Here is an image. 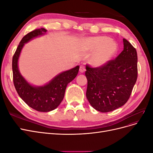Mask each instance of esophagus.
<instances>
[{
  "label": "esophagus",
  "mask_w": 153,
  "mask_h": 153,
  "mask_svg": "<svg viewBox=\"0 0 153 153\" xmlns=\"http://www.w3.org/2000/svg\"><path fill=\"white\" fill-rule=\"evenodd\" d=\"M79 70H80V73H84L85 71V68L84 66H80Z\"/></svg>",
  "instance_id": "obj_1"
}]
</instances>
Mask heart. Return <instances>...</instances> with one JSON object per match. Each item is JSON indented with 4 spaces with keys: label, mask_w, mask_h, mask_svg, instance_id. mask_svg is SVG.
<instances>
[{
    "label": "heart",
    "mask_w": 153,
    "mask_h": 153,
    "mask_svg": "<svg viewBox=\"0 0 153 153\" xmlns=\"http://www.w3.org/2000/svg\"><path fill=\"white\" fill-rule=\"evenodd\" d=\"M84 49L87 53H92L90 62L94 67L106 65L118 50V45L112 39L106 36H92L83 41Z\"/></svg>",
    "instance_id": "heart-1"
}]
</instances>
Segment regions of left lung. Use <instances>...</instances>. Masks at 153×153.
Segmentation results:
<instances>
[{
	"mask_svg": "<svg viewBox=\"0 0 153 153\" xmlns=\"http://www.w3.org/2000/svg\"><path fill=\"white\" fill-rule=\"evenodd\" d=\"M124 49L114 60L97 68L86 66L87 98L101 112H108L123 106L131 95L137 79V53L126 39Z\"/></svg>",
	"mask_w": 153,
	"mask_h": 153,
	"instance_id": "obj_1",
	"label": "left lung"
}]
</instances>
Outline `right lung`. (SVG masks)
<instances>
[{"label": "right lung", "instance_id": "right-lung-1", "mask_svg": "<svg viewBox=\"0 0 153 153\" xmlns=\"http://www.w3.org/2000/svg\"><path fill=\"white\" fill-rule=\"evenodd\" d=\"M44 28L36 29L22 38L13 55L12 69L14 85L22 100L30 107L39 112H47L56 108L62 101L66 87L74 80L79 70V66L58 74L47 84L36 86L30 84L23 76L18 69V59L25 43L47 33Z\"/></svg>", "mask_w": 153, "mask_h": 153}]
</instances>
